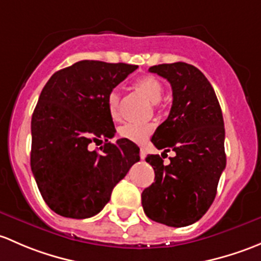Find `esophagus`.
Segmentation results:
<instances>
[{"label": "esophagus", "mask_w": 261, "mask_h": 261, "mask_svg": "<svg viewBox=\"0 0 261 261\" xmlns=\"http://www.w3.org/2000/svg\"><path fill=\"white\" fill-rule=\"evenodd\" d=\"M139 155H141L142 160H144V158H146V155H147L146 149H144V148H141V152H139Z\"/></svg>", "instance_id": "esophagus-1"}]
</instances>
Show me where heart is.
<instances>
[{
  "label": "heart",
  "mask_w": 261,
  "mask_h": 261,
  "mask_svg": "<svg viewBox=\"0 0 261 261\" xmlns=\"http://www.w3.org/2000/svg\"><path fill=\"white\" fill-rule=\"evenodd\" d=\"M134 87L138 90H141L147 98L153 103H157L161 100L163 93L162 84L157 77L152 76V75H143V76L138 77L134 82ZM107 106H108V112L111 114L113 119L118 118V109H119V93L117 90H112L108 94L107 98ZM153 123L149 122H129L125 123L124 125L119 128V136L122 138L128 139V141L134 142V143H144L149 136L152 134Z\"/></svg>",
  "instance_id": "obj_1"
}]
</instances>
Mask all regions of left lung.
<instances>
[{
  "label": "left lung",
  "instance_id": "obj_1",
  "mask_svg": "<svg viewBox=\"0 0 261 261\" xmlns=\"http://www.w3.org/2000/svg\"><path fill=\"white\" fill-rule=\"evenodd\" d=\"M149 71L167 79L173 95L170 115L150 141L176 155L167 166L158 154L147 155L155 177L142 192V206L153 221L189 226L210 208L226 166L222 112L210 82L193 65L161 64Z\"/></svg>",
  "mask_w": 261,
  "mask_h": 261
}]
</instances>
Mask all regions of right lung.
<instances>
[{
  "instance_id": "right-lung-1",
  "label": "right lung",
  "mask_w": 261,
  "mask_h": 261,
  "mask_svg": "<svg viewBox=\"0 0 261 261\" xmlns=\"http://www.w3.org/2000/svg\"><path fill=\"white\" fill-rule=\"evenodd\" d=\"M138 68L82 60L56 71L40 94L31 119V170L46 205L58 215L88 219L103 210L115 185L139 161L115 134L108 94ZM101 153L89 144L101 143Z\"/></svg>"
}]
</instances>
